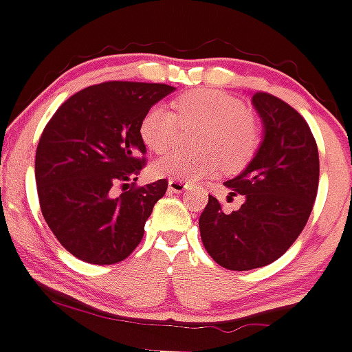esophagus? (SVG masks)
Here are the masks:
<instances>
[{"label": "esophagus", "mask_w": 352, "mask_h": 352, "mask_svg": "<svg viewBox=\"0 0 352 352\" xmlns=\"http://www.w3.org/2000/svg\"><path fill=\"white\" fill-rule=\"evenodd\" d=\"M187 186H189V184H187L186 180H180V179L168 180V189L172 190V192H184V190L187 189Z\"/></svg>", "instance_id": "1"}]
</instances>
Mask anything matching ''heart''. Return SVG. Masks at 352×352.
I'll return each mask as SVG.
<instances>
[{
  "mask_svg": "<svg viewBox=\"0 0 352 352\" xmlns=\"http://www.w3.org/2000/svg\"><path fill=\"white\" fill-rule=\"evenodd\" d=\"M175 109L177 113L155 105L144 113L140 127L144 143L156 153L170 150L179 138L180 119L184 126L204 129L199 140V146L204 151H172L162 156L153 166L158 175L190 182L216 172L219 158L228 168H240L257 151L261 140L258 126L239 98L202 88L177 98Z\"/></svg>",
  "mask_w": 352,
  "mask_h": 352,
  "instance_id": "1",
  "label": "heart"
}]
</instances>
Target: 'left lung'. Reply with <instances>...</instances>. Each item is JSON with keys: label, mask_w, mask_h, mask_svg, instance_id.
<instances>
[{"label": "left lung", "mask_w": 352, "mask_h": 352, "mask_svg": "<svg viewBox=\"0 0 352 352\" xmlns=\"http://www.w3.org/2000/svg\"><path fill=\"white\" fill-rule=\"evenodd\" d=\"M264 122V141L247 168L225 182L240 209L225 212L209 196L199 218L204 248L230 271H250L278 261L307 225L318 190V148L298 110L265 91L252 97Z\"/></svg>", "instance_id": "1"}]
</instances>
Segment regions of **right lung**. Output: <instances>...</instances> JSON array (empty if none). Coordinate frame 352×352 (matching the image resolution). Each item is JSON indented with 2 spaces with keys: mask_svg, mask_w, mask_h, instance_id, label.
Listing matches in <instances>:
<instances>
[{
  "mask_svg": "<svg viewBox=\"0 0 352 352\" xmlns=\"http://www.w3.org/2000/svg\"><path fill=\"white\" fill-rule=\"evenodd\" d=\"M175 90L165 83L105 81L56 110L35 151V182L45 223L69 254L117 264L143 239L166 179L136 186L146 166L141 120Z\"/></svg>",
  "mask_w": 352,
  "mask_h": 352,
  "instance_id": "add662e5",
  "label": "right lung"
}]
</instances>
